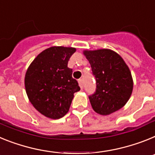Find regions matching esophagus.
<instances>
[{
    "label": "esophagus",
    "instance_id": "1",
    "mask_svg": "<svg viewBox=\"0 0 155 155\" xmlns=\"http://www.w3.org/2000/svg\"><path fill=\"white\" fill-rule=\"evenodd\" d=\"M78 83H79V87H80V88L83 89V79H79V80H78Z\"/></svg>",
    "mask_w": 155,
    "mask_h": 155
}]
</instances>
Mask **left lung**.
Listing matches in <instances>:
<instances>
[{"label":"left lung","instance_id":"1","mask_svg":"<svg viewBox=\"0 0 155 155\" xmlns=\"http://www.w3.org/2000/svg\"><path fill=\"white\" fill-rule=\"evenodd\" d=\"M97 83L96 92L89 97L95 112L108 115L122 108L133 92L131 72L120 55L110 49L83 51Z\"/></svg>","mask_w":155,"mask_h":155}]
</instances>
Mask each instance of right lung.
Masks as SVG:
<instances>
[{
  "mask_svg": "<svg viewBox=\"0 0 155 155\" xmlns=\"http://www.w3.org/2000/svg\"><path fill=\"white\" fill-rule=\"evenodd\" d=\"M76 48L51 47L39 54L29 64L25 76V88L33 107L43 115L58 119L67 114L80 90L68 67Z\"/></svg>",
  "mask_w": 155,
  "mask_h": 155,
  "instance_id": "obj_1",
  "label": "right lung"
}]
</instances>
